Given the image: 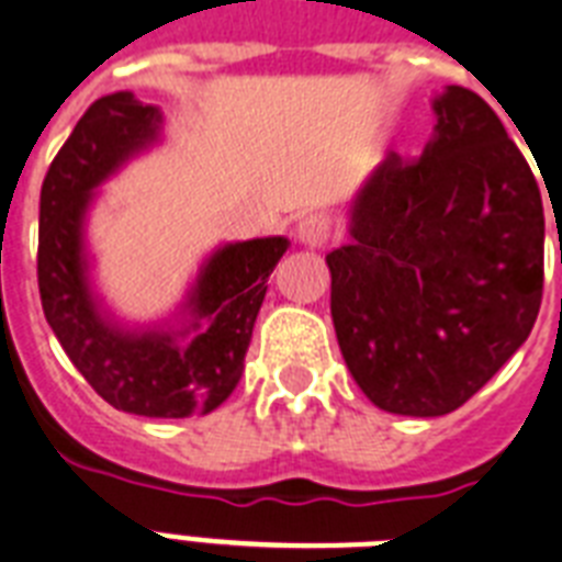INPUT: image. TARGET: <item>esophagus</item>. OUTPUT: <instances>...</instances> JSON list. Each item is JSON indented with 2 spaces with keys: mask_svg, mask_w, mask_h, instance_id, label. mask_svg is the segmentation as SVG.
Returning <instances> with one entry per match:
<instances>
[{
  "mask_svg": "<svg viewBox=\"0 0 562 562\" xmlns=\"http://www.w3.org/2000/svg\"><path fill=\"white\" fill-rule=\"evenodd\" d=\"M296 239L308 245V248H323L328 241V218L321 213H312V216L300 218L296 225Z\"/></svg>",
  "mask_w": 562,
  "mask_h": 562,
  "instance_id": "obj_1",
  "label": "esophagus"
}]
</instances>
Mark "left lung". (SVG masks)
Listing matches in <instances>:
<instances>
[{"mask_svg": "<svg viewBox=\"0 0 562 562\" xmlns=\"http://www.w3.org/2000/svg\"><path fill=\"white\" fill-rule=\"evenodd\" d=\"M436 135L390 153L326 257L346 367L375 407L453 413L531 335L542 303L540 187L503 121L462 86L432 100Z\"/></svg>", "mask_w": 562, "mask_h": 562, "instance_id": "1", "label": "left lung"}]
</instances>
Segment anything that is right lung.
<instances>
[{"instance_id": "1", "label": "right lung", "mask_w": 562, "mask_h": 562, "mask_svg": "<svg viewBox=\"0 0 562 562\" xmlns=\"http://www.w3.org/2000/svg\"><path fill=\"white\" fill-rule=\"evenodd\" d=\"M161 112L130 91L94 100L45 172L40 193L36 280L48 326L68 360L115 409L187 418L216 409L236 390L268 277L289 250L285 236L236 241L202 266L181 331H126L89 289L83 218L91 190L158 138ZM191 331L187 345L175 337Z\"/></svg>"}]
</instances>
